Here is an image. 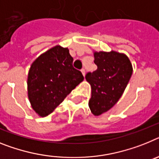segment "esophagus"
Masks as SVG:
<instances>
[{
	"label": "esophagus",
	"mask_w": 159,
	"mask_h": 159,
	"mask_svg": "<svg viewBox=\"0 0 159 159\" xmlns=\"http://www.w3.org/2000/svg\"><path fill=\"white\" fill-rule=\"evenodd\" d=\"M81 73H82L83 76L85 75V69H82V70H81Z\"/></svg>",
	"instance_id": "1"
}]
</instances>
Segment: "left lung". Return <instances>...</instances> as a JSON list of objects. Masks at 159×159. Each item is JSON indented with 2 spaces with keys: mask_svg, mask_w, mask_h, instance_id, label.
<instances>
[{
  "mask_svg": "<svg viewBox=\"0 0 159 159\" xmlns=\"http://www.w3.org/2000/svg\"><path fill=\"white\" fill-rule=\"evenodd\" d=\"M98 69L87 73L85 79L91 85L89 106L93 115L108 111L118 102L132 75L133 67L126 55L115 51L94 52Z\"/></svg>",
  "mask_w": 159,
  "mask_h": 159,
  "instance_id": "left-lung-1",
  "label": "left lung"
}]
</instances>
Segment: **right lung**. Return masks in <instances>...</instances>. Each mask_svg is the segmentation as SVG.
<instances>
[{
  "label": "right lung",
  "instance_id": "obj_1",
  "mask_svg": "<svg viewBox=\"0 0 159 159\" xmlns=\"http://www.w3.org/2000/svg\"><path fill=\"white\" fill-rule=\"evenodd\" d=\"M73 61L67 48L56 45L30 66L28 97L32 108L41 117L53 112L84 80L81 72L74 68Z\"/></svg>",
  "mask_w": 159,
  "mask_h": 159
}]
</instances>
